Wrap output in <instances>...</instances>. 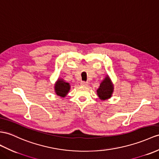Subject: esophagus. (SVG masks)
<instances>
[{
	"label": "esophagus",
	"mask_w": 159,
	"mask_h": 159,
	"mask_svg": "<svg viewBox=\"0 0 159 159\" xmlns=\"http://www.w3.org/2000/svg\"><path fill=\"white\" fill-rule=\"evenodd\" d=\"M88 85V83L87 82H81V86H87Z\"/></svg>",
	"instance_id": "obj_1"
}]
</instances>
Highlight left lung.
I'll list each match as a JSON object with an SVG mask.
<instances>
[{
  "label": "left lung",
  "mask_w": 159,
  "mask_h": 159,
  "mask_svg": "<svg viewBox=\"0 0 159 159\" xmlns=\"http://www.w3.org/2000/svg\"><path fill=\"white\" fill-rule=\"evenodd\" d=\"M113 85L111 82V79L109 76L107 75L102 82L100 83V86L96 92L100 99L104 100L111 97L113 92Z\"/></svg>",
  "instance_id": "left-lung-1"
}]
</instances>
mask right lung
Masks as SVG:
<instances>
[{
  "instance_id": "add662e5",
  "label": "right lung",
  "mask_w": 159,
  "mask_h": 159,
  "mask_svg": "<svg viewBox=\"0 0 159 159\" xmlns=\"http://www.w3.org/2000/svg\"><path fill=\"white\" fill-rule=\"evenodd\" d=\"M70 90V85L65 82L63 79H59L55 85V91L57 95L61 97H65Z\"/></svg>"
}]
</instances>
